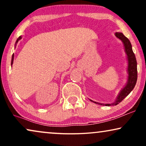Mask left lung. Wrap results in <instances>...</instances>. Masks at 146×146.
<instances>
[{
    "instance_id": "8db88e82",
    "label": "left lung",
    "mask_w": 146,
    "mask_h": 146,
    "mask_svg": "<svg viewBox=\"0 0 146 146\" xmlns=\"http://www.w3.org/2000/svg\"><path fill=\"white\" fill-rule=\"evenodd\" d=\"M115 36L120 39L123 42L124 44L125 50L127 54V59H128V80H127V83L125 86L123 88V89L120 92L117 96L116 100L114 102L111 104H99L100 105H105L106 106H115L118 104L119 102H121L129 93L131 92V90L135 87V84L137 82V61L135 58V54L132 50L131 48V44L130 41L129 40L128 38L125 36L121 33H115ZM94 103L95 102H94ZM97 104V103H96Z\"/></svg>"
}]
</instances>
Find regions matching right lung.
I'll return each mask as SVG.
<instances>
[{"instance_id": "right-lung-1", "label": "right lung", "mask_w": 146, "mask_h": 146, "mask_svg": "<svg viewBox=\"0 0 146 146\" xmlns=\"http://www.w3.org/2000/svg\"><path fill=\"white\" fill-rule=\"evenodd\" d=\"M21 39V36H19V38L17 40V42H16V44H17L18 42H19V40ZM13 60H14V54H13V56H12V60H11V65H13Z\"/></svg>"}]
</instances>
